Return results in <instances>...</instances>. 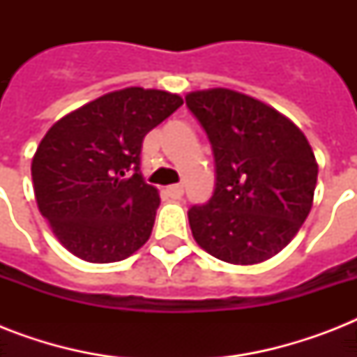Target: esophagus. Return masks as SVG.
<instances>
[{
	"label": "esophagus",
	"instance_id": "esophagus-1",
	"mask_svg": "<svg viewBox=\"0 0 357 357\" xmlns=\"http://www.w3.org/2000/svg\"><path fill=\"white\" fill-rule=\"evenodd\" d=\"M167 195L174 200H179L183 196V185H170V187H167Z\"/></svg>",
	"mask_w": 357,
	"mask_h": 357
}]
</instances>
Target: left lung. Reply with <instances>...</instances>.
Masks as SVG:
<instances>
[{
    "label": "left lung",
    "instance_id": "obj_1",
    "mask_svg": "<svg viewBox=\"0 0 357 357\" xmlns=\"http://www.w3.org/2000/svg\"><path fill=\"white\" fill-rule=\"evenodd\" d=\"M187 107L215 157V190L189 209L196 243L226 263L276 255L311 211L319 167L304 133L276 109L228 89L190 92Z\"/></svg>",
    "mask_w": 357,
    "mask_h": 357
}]
</instances>
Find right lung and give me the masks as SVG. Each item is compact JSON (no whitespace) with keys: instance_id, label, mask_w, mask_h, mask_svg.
I'll return each instance as SVG.
<instances>
[{"instance_id":"right-lung-1","label":"right lung","mask_w":357,"mask_h":357,"mask_svg":"<svg viewBox=\"0 0 357 357\" xmlns=\"http://www.w3.org/2000/svg\"><path fill=\"white\" fill-rule=\"evenodd\" d=\"M183 105L178 94L131 86L53 123L31 165L42 217L64 248L114 263L150 238L159 207L140 172L146 133Z\"/></svg>"}]
</instances>
